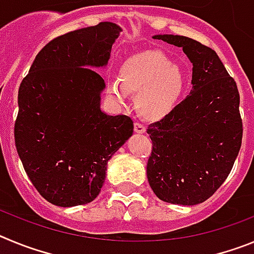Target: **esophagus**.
<instances>
[{
	"mask_svg": "<svg viewBox=\"0 0 254 254\" xmlns=\"http://www.w3.org/2000/svg\"><path fill=\"white\" fill-rule=\"evenodd\" d=\"M134 131L137 132V133H143V132L146 131V127L140 122L134 123Z\"/></svg>",
	"mask_w": 254,
	"mask_h": 254,
	"instance_id": "esophagus-1",
	"label": "esophagus"
}]
</instances>
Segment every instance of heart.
I'll use <instances>...</instances> for the list:
<instances>
[{
	"label": "heart",
	"mask_w": 254,
	"mask_h": 254,
	"mask_svg": "<svg viewBox=\"0 0 254 254\" xmlns=\"http://www.w3.org/2000/svg\"><path fill=\"white\" fill-rule=\"evenodd\" d=\"M121 76L122 80L113 78L108 84L109 96L125 103L129 98V90L138 91V111L149 120L169 116L186 90L185 73L159 51H145L129 57L123 64Z\"/></svg>",
	"instance_id": "heart-1"
}]
</instances>
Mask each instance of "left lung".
Here are the masks:
<instances>
[{
    "label": "left lung",
    "mask_w": 254,
    "mask_h": 254,
    "mask_svg": "<svg viewBox=\"0 0 254 254\" xmlns=\"http://www.w3.org/2000/svg\"><path fill=\"white\" fill-rule=\"evenodd\" d=\"M152 38L183 48L193 64V87L169 116L147 127V179L161 201L197 205L225 182L241 150L239 91L214 49L182 35Z\"/></svg>",
    "instance_id": "8db88e82"
}]
</instances>
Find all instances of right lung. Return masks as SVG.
<instances>
[{
	"label": "right lung",
	"mask_w": 254,
	"mask_h": 254,
	"mask_svg": "<svg viewBox=\"0 0 254 254\" xmlns=\"http://www.w3.org/2000/svg\"><path fill=\"white\" fill-rule=\"evenodd\" d=\"M121 28L113 22L69 31L35 57L17 94L15 145L42 197L61 207L96 198L108 160L133 133L128 116L100 109L107 66Z\"/></svg>",
	"instance_id": "obj_1"
}]
</instances>
